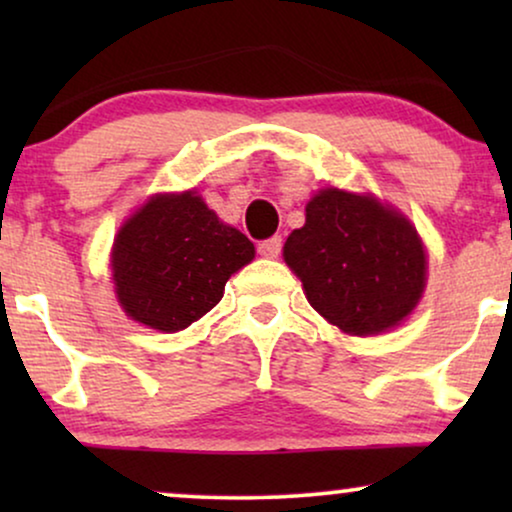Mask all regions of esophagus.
Here are the masks:
<instances>
[{
  "label": "esophagus",
  "mask_w": 512,
  "mask_h": 512,
  "mask_svg": "<svg viewBox=\"0 0 512 512\" xmlns=\"http://www.w3.org/2000/svg\"><path fill=\"white\" fill-rule=\"evenodd\" d=\"M279 251H282V237L275 235L270 237V240H263L258 244V254L265 256V258H277Z\"/></svg>",
  "instance_id": "1"
}]
</instances>
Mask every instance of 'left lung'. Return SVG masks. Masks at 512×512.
I'll use <instances>...</instances> for the list:
<instances>
[{"label": "left lung", "mask_w": 512, "mask_h": 512, "mask_svg": "<svg viewBox=\"0 0 512 512\" xmlns=\"http://www.w3.org/2000/svg\"><path fill=\"white\" fill-rule=\"evenodd\" d=\"M284 261L314 310L352 335L396 326L424 291L426 254L410 221L338 188L307 202L305 226L289 235Z\"/></svg>", "instance_id": "obj_1"}]
</instances>
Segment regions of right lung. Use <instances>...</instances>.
I'll list each match as a JSON object with an SVG mask.
<instances>
[{
  "label": "right lung",
  "mask_w": 512,
  "mask_h": 512,
  "mask_svg": "<svg viewBox=\"0 0 512 512\" xmlns=\"http://www.w3.org/2000/svg\"><path fill=\"white\" fill-rule=\"evenodd\" d=\"M251 258L249 237L186 191L156 195L118 230L111 270L128 317L174 333L205 317Z\"/></svg>",
  "instance_id": "1"
}]
</instances>
